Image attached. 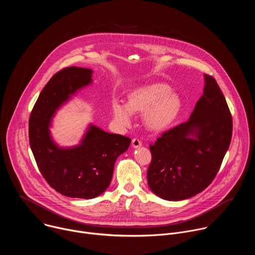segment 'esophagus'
I'll return each mask as SVG.
<instances>
[{
  "instance_id": "1",
  "label": "esophagus",
  "mask_w": 255,
  "mask_h": 255,
  "mask_svg": "<svg viewBox=\"0 0 255 255\" xmlns=\"http://www.w3.org/2000/svg\"><path fill=\"white\" fill-rule=\"evenodd\" d=\"M141 145H142V143H141V141L139 139H137V138L132 139V147L138 148V147L141 146Z\"/></svg>"
}]
</instances>
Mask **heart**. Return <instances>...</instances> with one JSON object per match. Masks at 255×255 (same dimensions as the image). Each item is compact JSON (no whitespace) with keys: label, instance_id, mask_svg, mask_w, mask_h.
I'll list each match as a JSON object with an SVG mask.
<instances>
[{"label":"heart","instance_id":"obj_1","mask_svg":"<svg viewBox=\"0 0 255 255\" xmlns=\"http://www.w3.org/2000/svg\"><path fill=\"white\" fill-rule=\"evenodd\" d=\"M181 100L177 94L162 83L144 85L127 95V103L114 101L112 112L115 120L123 127L130 125L132 113H142L143 123L151 131H162L178 116Z\"/></svg>","mask_w":255,"mask_h":255}]
</instances>
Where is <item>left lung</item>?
I'll return each mask as SVG.
<instances>
[{"instance_id":"8db88e82","label":"left lung","mask_w":255,"mask_h":255,"mask_svg":"<svg viewBox=\"0 0 255 255\" xmlns=\"http://www.w3.org/2000/svg\"><path fill=\"white\" fill-rule=\"evenodd\" d=\"M205 82L190 119L149 145L148 186L164 200H186L204 191L229 148L233 125L229 107L216 80L205 75Z\"/></svg>"}]
</instances>
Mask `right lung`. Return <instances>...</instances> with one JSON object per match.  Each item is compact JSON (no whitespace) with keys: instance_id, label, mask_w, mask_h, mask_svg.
Listing matches in <instances>:
<instances>
[{"instance_id":"1","label":"right lung","mask_w":255,"mask_h":255,"mask_svg":"<svg viewBox=\"0 0 255 255\" xmlns=\"http://www.w3.org/2000/svg\"><path fill=\"white\" fill-rule=\"evenodd\" d=\"M91 82L92 69L62 68L43 88L29 118L30 147L42 176L52 189L70 198L93 199L104 193L116 159L131 142L129 137L91 126L79 146L63 149L53 143L48 127L55 110Z\"/></svg>"}]
</instances>
